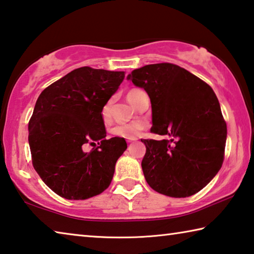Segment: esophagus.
Returning <instances> with one entry per match:
<instances>
[{"label": "esophagus", "mask_w": 254, "mask_h": 254, "mask_svg": "<svg viewBox=\"0 0 254 254\" xmlns=\"http://www.w3.org/2000/svg\"><path fill=\"white\" fill-rule=\"evenodd\" d=\"M134 141H136V137H133V139H127V144H130L132 142H134Z\"/></svg>", "instance_id": "esophagus-1"}]
</instances>
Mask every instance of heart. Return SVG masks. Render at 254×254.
I'll list each match as a JSON object with an SVG mask.
<instances>
[{
    "instance_id": "b5f03b06",
    "label": "heart",
    "mask_w": 254,
    "mask_h": 254,
    "mask_svg": "<svg viewBox=\"0 0 254 254\" xmlns=\"http://www.w3.org/2000/svg\"><path fill=\"white\" fill-rule=\"evenodd\" d=\"M143 91L141 89H131L127 93V100L131 103L132 105H134L135 100L137 96L140 95ZM111 115V109H110V103L104 105L102 110V117L104 119V121H107L110 119ZM141 128H142V126L139 123H131V124H121V126H117L115 127L112 128V134L119 137H124V139H133V137H136V135L139 134Z\"/></svg>"
}]
</instances>
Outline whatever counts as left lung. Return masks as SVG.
Instances as JSON below:
<instances>
[{
  "mask_svg": "<svg viewBox=\"0 0 254 254\" xmlns=\"http://www.w3.org/2000/svg\"><path fill=\"white\" fill-rule=\"evenodd\" d=\"M127 78L150 97V131L171 137L141 140L147 148L141 166L149 186L176 198L198 192L224 160L226 123L212 87L169 63L137 68Z\"/></svg>",
  "mask_w": 254,
  "mask_h": 254,
  "instance_id": "obj_1",
  "label": "left lung"
}]
</instances>
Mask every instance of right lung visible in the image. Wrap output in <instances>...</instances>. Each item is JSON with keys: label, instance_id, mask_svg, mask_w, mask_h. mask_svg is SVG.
Returning <instances> with one entry per match:
<instances>
[{"label": "right lung", "instance_id": "1", "mask_svg": "<svg viewBox=\"0 0 254 254\" xmlns=\"http://www.w3.org/2000/svg\"><path fill=\"white\" fill-rule=\"evenodd\" d=\"M124 71L80 67L48 86L29 121L32 165L44 183L66 199H87L110 186L124 137L106 140L102 110ZM86 143L99 147L82 151Z\"/></svg>", "mask_w": 254, "mask_h": 254}]
</instances>
